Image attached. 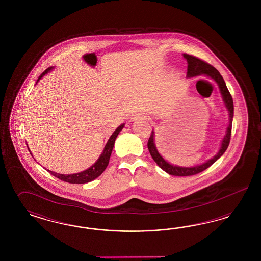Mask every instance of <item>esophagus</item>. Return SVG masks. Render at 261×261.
<instances>
[{"instance_id": "34e87169", "label": "esophagus", "mask_w": 261, "mask_h": 261, "mask_svg": "<svg viewBox=\"0 0 261 261\" xmlns=\"http://www.w3.org/2000/svg\"><path fill=\"white\" fill-rule=\"evenodd\" d=\"M147 118L144 114H137V115H135L134 117H132V119L131 120H142V119H145Z\"/></svg>"}]
</instances>
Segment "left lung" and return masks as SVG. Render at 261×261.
Masks as SVG:
<instances>
[{"instance_id":"8db88e82","label":"left lung","mask_w":261,"mask_h":261,"mask_svg":"<svg viewBox=\"0 0 261 261\" xmlns=\"http://www.w3.org/2000/svg\"><path fill=\"white\" fill-rule=\"evenodd\" d=\"M184 57L187 59L188 64H189L188 65V76L189 77L200 75V74H205V75L214 79L215 82L218 84V86L220 88V91H221L223 99H224L225 104H226V107L229 112V124L228 129H227V134L224 137V139L222 141L221 148H220L219 152L217 153V155H215L214 158L205 162V164H203L201 166H193V167H181V166H172V165H170V164L166 162L164 158L159 154L158 151L156 149V146H155V143H154V132L152 131L148 142H147V147H148V150L150 152V155L152 156L153 160L155 161V163L163 170H165L167 173L174 175V176H192V175L200 173V172L204 171L207 167H210L218 159L220 158L229 146L230 135H231L232 117H233L232 97H231V95L229 94V90L226 86V83L222 77L220 72L217 71L214 66H212L211 64L205 62L200 58H198L196 56L185 54Z\"/></svg>"}]
</instances>
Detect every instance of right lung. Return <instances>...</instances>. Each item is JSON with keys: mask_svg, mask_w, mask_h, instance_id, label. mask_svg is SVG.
<instances>
[{"mask_svg": "<svg viewBox=\"0 0 261 261\" xmlns=\"http://www.w3.org/2000/svg\"><path fill=\"white\" fill-rule=\"evenodd\" d=\"M51 69H53V67H48L47 69L43 71L40 74L38 80L42 79ZM38 80H37V82H38ZM123 126H124V124H121L120 126L118 127L116 129V131L112 134L110 139L108 140V142L106 143L102 154L100 155L99 159L96 161L95 165L91 166L90 168H88V169L80 172V173L70 174V175L56 173V172H53L50 170H47V171L51 174V175L56 176V178L62 180L64 182H71V184H85V182H91V181L95 180V178H97L98 176H100L102 174L103 171L105 170V168L108 166V163H109V160H110L111 153H112V150H113L116 138L118 137V135L120 132V130L123 128Z\"/></svg>", "mask_w": 261, "mask_h": 261, "instance_id": "add662e5", "label": "right lung"}]
</instances>
